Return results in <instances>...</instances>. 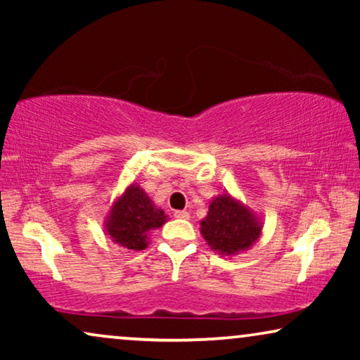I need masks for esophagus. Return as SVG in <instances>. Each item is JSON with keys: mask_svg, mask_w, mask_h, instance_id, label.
<instances>
[{"mask_svg": "<svg viewBox=\"0 0 360 360\" xmlns=\"http://www.w3.org/2000/svg\"><path fill=\"white\" fill-rule=\"evenodd\" d=\"M174 216H175V218H180V219H188L190 213H188V211H175Z\"/></svg>", "mask_w": 360, "mask_h": 360, "instance_id": "obj_1", "label": "esophagus"}]
</instances>
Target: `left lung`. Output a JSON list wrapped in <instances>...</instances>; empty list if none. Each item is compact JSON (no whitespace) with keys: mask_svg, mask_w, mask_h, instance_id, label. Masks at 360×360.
<instances>
[{"mask_svg":"<svg viewBox=\"0 0 360 360\" xmlns=\"http://www.w3.org/2000/svg\"><path fill=\"white\" fill-rule=\"evenodd\" d=\"M262 228V218L228 191L210 201L208 214L200 221L206 244L223 257L249 250L259 240Z\"/></svg>","mask_w":360,"mask_h":360,"instance_id":"1","label":"left lung"}]
</instances>
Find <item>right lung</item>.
<instances>
[{
    "label": "right lung",
    "mask_w": 360,
    "mask_h": 360,
    "mask_svg": "<svg viewBox=\"0 0 360 360\" xmlns=\"http://www.w3.org/2000/svg\"><path fill=\"white\" fill-rule=\"evenodd\" d=\"M169 216L155 206L141 185L131 184L111 203L105 218V233L117 245L142 250L149 245V233L162 228Z\"/></svg>",
    "instance_id": "obj_1"
}]
</instances>
